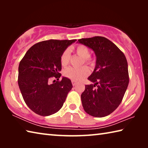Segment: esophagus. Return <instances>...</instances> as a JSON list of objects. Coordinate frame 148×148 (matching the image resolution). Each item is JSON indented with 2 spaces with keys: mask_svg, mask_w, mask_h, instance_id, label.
Returning a JSON list of instances; mask_svg holds the SVG:
<instances>
[{
  "mask_svg": "<svg viewBox=\"0 0 148 148\" xmlns=\"http://www.w3.org/2000/svg\"><path fill=\"white\" fill-rule=\"evenodd\" d=\"M72 86H76V85L77 84L76 82H74V81H72Z\"/></svg>",
  "mask_w": 148,
  "mask_h": 148,
  "instance_id": "obj_1",
  "label": "esophagus"
}]
</instances>
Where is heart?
I'll list each match as a JSON object with an SVG mask.
<instances>
[{"mask_svg":"<svg viewBox=\"0 0 148 148\" xmlns=\"http://www.w3.org/2000/svg\"><path fill=\"white\" fill-rule=\"evenodd\" d=\"M71 51H74L77 56L84 58V61L85 63L87 64H93V60H92L90 56H91V51L89 48L85 45L79 44L76 46L72 47ZM70 51L69 49H66L62 52L61 57H60V62L62 66H66L70 62ZM89 70L86 66H84L80 69H76L73 67H69L64 70L63 75L67 77L74 82L81 81L84 77L88 76L89 74Z\"/></svg>","mask_w":148,"mask_h":148,"instance_id":"1","label":"heart"}]
</instances>
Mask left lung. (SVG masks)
Returning <instances> with one entry per match:
<instances>
[{"label": "left lung", "instance_id": "obj_1", "mask_svg": "<svg viewBox=\"0 0 148 148\" xmlns=\"http://www.w3.org/2000/svg\"><path fill=\"white\" fill-rule=\"evenodd\" d=\"M78 42L93 50L96 66L81 95L82 106L87 114L96 117L108 116L121 103L128 87V64L124 53L105 37L82 38Z\"/></svg>", "mask_w": 148, "mask_h": 148}]
</instances>
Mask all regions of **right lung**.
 I'll use <instances>...</instances> for the list:
<instances>
[{
	"instance_id": "obj_1",
	"label": "right lung",
	"mask_w": 148,
	"mask_h": 148,
	"mask_svg": "<svg viewBox=\"0 0 148 148\" xmlns=\"http://www.w3.org/2000/svg\"><path fill=\"white\" fill-rule=\"evenodd\" d=\"M76 40H49L32 46L19 64L18 85L25 102L34 113L48 116L61 108L72 88L71 79L62 77L60 57ZM58 81L49 84L51 77Z\"/></svg>"
}]
</instances>
